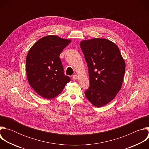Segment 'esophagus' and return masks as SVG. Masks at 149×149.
<instances>
[{
    "label": "esophagus",
    "instance_id": "esophagus-1",
    "mask_svg": "<svg viewBox=\"0 0 149 149\" xmlns=\"http://www.w3.org/2000/svg\"><path fill=\"white\" fill-rule=\"evenodd\" d=\"M78 78V76L77 75H72V79H73V80H76Z\"/></svg>",
    "mask_w": 149,
    "mask_h": 149
}]
</instances>
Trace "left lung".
I'll return each instance as SVG.
<instances>
[{
	"label": "left lung",
	"mask_w": 149,
	"mask_h": 149,
	"mask_svg": "<svg viewBox=\"0 0 149 149\" xmlns=\"http://www.w3.org/2000/svg\"><path fill=\"white\" fill-rule=\"evenodd\" d=\"M81 49L87 63L89 88L86 98L97 107L109 103L120 91L125 73V62L113 42L101 38L84 40Z\"/></svg>",
	"instance_id": "1"
}]
</instances>
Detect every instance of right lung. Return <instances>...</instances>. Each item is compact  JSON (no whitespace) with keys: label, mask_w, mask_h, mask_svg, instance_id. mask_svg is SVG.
<instances>
[{"label":"right lung","mask_w":149,"mask_h":149,"mask_svg":"<svg viewBox=\"0 0 149 149\" xmlns=\"http://www.w3.org/2000/svg\"><path fill=\"white\" fill-rule=\"evenodd\" d=\"M71 40L56 35L40 38L31 48L26 59L30 86L41 97L51 99L59 94L71 81L65 75L59 55Z\"/></svg>","instance_id":"add662e5"}]
</instances>
